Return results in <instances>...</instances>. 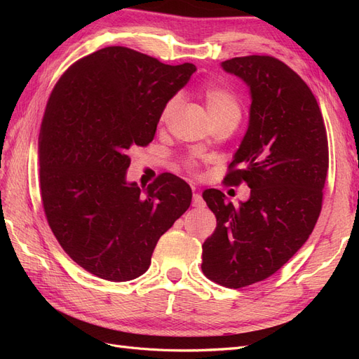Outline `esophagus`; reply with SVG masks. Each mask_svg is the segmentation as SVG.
Returning a JSON list of instances; mask_svg holds the SVG:
<instances>
[{
    "label": "esophagus",
    "mask_w": 359,
    "mask_h": 359,
    "mask_svg": "<svg viewBox=\"0 0 359 359\" xmlns=\"http://www.w3.org/2000/svg\"><path fill=\"white\" fill-rule=\"evenodd\" d=\"M191 205L196 206V208H205V206H206L205 201L202 199V196H201L199 193H194V194H193V202H191Z\"/></svg>",
    "instance_id": "obj_1"
}]
</instances>
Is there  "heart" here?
<instances>
[{
	"instance_id": "b5f03b06",
	"label": "heart",
	"mask_w": 359,
	"mask_h": 359,
	"mask_svg": "<svg viewBox=\"0 0 359 359\" xmlns=\"http://www.w3.org/2000/svg\"><path fill=\"white\" fill-rule=\"evenodd\" d=\"M202 100L205 103L206 112H208L211 121L229 114L240 115V104H238L235 95L231 91L220 88V86H206V88L202 91ZM178 107H180V100L177 97H173V99H170L165 104V107H163L160 121L166 123L168 119L178 111ZM187 166L190 169L194 168L191 161L187 163Z\"/></svg>"
}]
</instances>
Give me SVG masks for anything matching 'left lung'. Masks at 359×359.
Returning a JSON list of instances; mask_svg holds the SVG:
<instances>
[{"mask_svg":"<svg viewBox=\"0 0 359 359\" xmlns=\"http://www.w3.org/2000/svg\"><path fill=\"white\" fill-rule=\"evenodd\" d=\"M252 94L248 128L224 182H247L250 198L233 206L220 190L202 196L217 227L202 245V271L231 289L273 276L309 240L322 210L328 137L309 85L268 55L222 62Z\"/></svg>","mask_w":359,"mask_h":359,"instance_id":"1","label":"left lung"}]
</instances>
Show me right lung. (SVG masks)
<instances>
[{
    "mask_svg": "<svg viewBox=\"0 0 359 359\" xmlns=\"http://www.w3.org/2000/svg\"><path fill=\"white\" fill-rule=\"evenodd\" d=\"M196 72L109 46L53 86L39 136L40 191L50 229L76 264L109 281L142 276L160 236L189 210L186 181H126L130 149L154 139L165 104Z\"/></svg>",
    "mask_w": 359,
    "mask_h": 359,
    "instance_id": "1",
    "label": "right lung"
}]
</instances>
